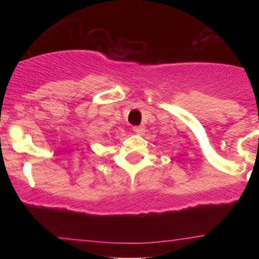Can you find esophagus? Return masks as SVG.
I'll list each match as a JSON object with an SVG mask.
<instances>
[{"mask_svg": "<svg viewBox=\"0 0 259 259\" xmlns=\"http://www.w3.org/2000/svg\"><path fill=\"white\" fill-rule=\"evenodd\" d=\"M133 130L135 132L136 134H139V135H142V134L145 133V127L142 125H135L133 126Z\"/></svg>", "mask_w": 259, "mask_h": 259, "instance_id": "1", "label": "esophagus"}]
</instances>
